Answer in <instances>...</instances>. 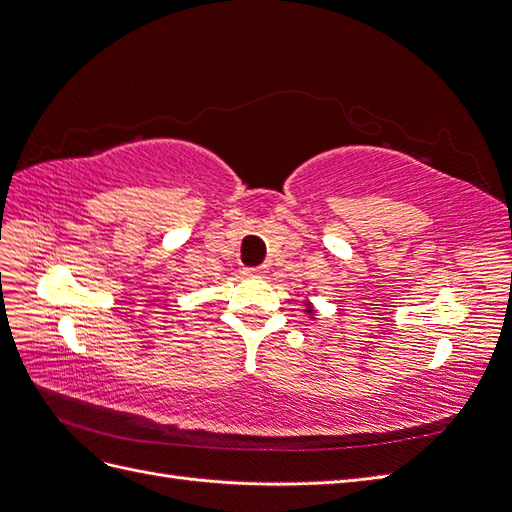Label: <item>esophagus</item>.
Masks as SVG:
<instances>
[{
  "instance_id": "obj_1",
  "label": "esophagus",
  "mask_w": 512,
  "mask_h": 512,
  "mask_svg": "<svg viewBox=\"0 0 512 512\" xmlns=\"http://www.w3.org/2000/svg\"><path fill=\"white\" fill-rule=\"evenodd\" d=\"M267 273V267H250V269H243L245 277H262Z\"/></svg>"
}]
</instances>
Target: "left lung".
I'll list each match as a JSON object with an SVG mask.
<instances>
[{"mask_svg": "<svg viewBox=\"0 0 512 512\" xmlns=\"http://www.w3.org/2000/svg\"><path fill=\"white\" fill-rule=\"evenodd\" d=\"M305 312L309 314V318H314V316H316V309H314V305L309 303V301H305Z\"/></svg>", "mask_w": 512, "mask_h": 512, "instance_id": "8db88e82", "label": "left lung"}]
</instances>
